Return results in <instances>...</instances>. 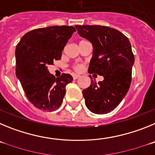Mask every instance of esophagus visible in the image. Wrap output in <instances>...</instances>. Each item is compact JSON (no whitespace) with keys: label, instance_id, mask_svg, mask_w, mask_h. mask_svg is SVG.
<instances>
[{"label":"esophagus","instance_id":"34e87169","mask_svg":"<svg viewBox=\"0 0 155 155\" xmlns=\"http://www.w3.org/2000/svg\"><path fill=\"white\" fill-rule=\"evenodd\" d=\"M79 78H80V75L73 74V79H74V80H76V79Z\"/></svg>","mask_w":155,"mask_h":155}]
</instances>
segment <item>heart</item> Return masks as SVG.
Listing matches in <instances>:
<instances>
[{"mask_svg": "<svg viewBox=\"0 0 155 155\" xmlns=\"http://www.w3.org/2000/svg\"><path fill=\"white\" fill-rule=\"evenodd\" d=\"M81 41H84V40H81ZM74 69L76 71H81L82 70H83V65H81V64H76V65L74 66Z\"/></svg>", "mask_w": 155, "mask_h": 155, "instance_id": "b5f03b06", "label": "heart"}]
</instances>
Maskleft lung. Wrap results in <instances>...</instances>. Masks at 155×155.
Here are the masks:
<instances>
[{
  "label": "left lung",
  "instance_id": "left-lung-1",
  "mask_svg": "<svg viewBox=\"0 0 155 155\" xmlns=\"http://www.w3.org/2000/svg\"><path fill=\"white\" fill-rule=\"evenodd\" d=\"M79 35L93 46L88 73L104 80L83 90L85 105L95 114H106L116 109L128 91L132 80L134 56L128 38L118 30L102 25H75Z\"/></svg>",
  "mask_w": 155,
  "mask_h": 155
}]
</instances>
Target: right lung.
I'll return each mask as SVG.
<instances>
[{
  "instance_id": "right-lung-1",
  "label": "right lung",
  "mask_w": 155,
  "mask_h": 155,
  "mask_svg": "<svg viewBox=\"0 0 155 155\" xmlns=\"http://www.w3.org/2000/svg\"><path fill=\"white\" fill-rule=\"evenodd\" d=\"M74 27L50 26L33 29L23 35L16 46V76L25 95L38 109L52 112L58 109L66 94V86L73 81L69 74L56 78L48 65L61 59Z\"/></svg>"
}]
</instances>
